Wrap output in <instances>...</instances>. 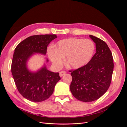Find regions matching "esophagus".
Returning <instances> with one entry per match:
<instances>
[{
    "instance_id": "obj_1",
    "label": "esophagus",
    "mask_w": 127,
    "mask_h": 127,
    "mask_svg": "<svg viewBox=\"0 0 127 127\" xmlns=\"http://www.w3.org/2000/svg\"><path fill=\"white\" fill-rule=\"evenodd\" d=\"M66 73V71H61L60 72V77H62Z\"/></svg>"
}]
</instances>
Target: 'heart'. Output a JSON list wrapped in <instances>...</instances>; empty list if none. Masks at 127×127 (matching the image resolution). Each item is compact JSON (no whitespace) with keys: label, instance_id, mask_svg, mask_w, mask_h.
I'll return each mask as SVG.
<instances>
[{"label":"heart","instance_id":"b5f03b06","mask_svg":"<svg viewBox=\"0 0 127 127\" xmlns=\"http://www.w3.org/2000/svg\"><path fill=\"white\" fill-rule=\"evenodd\" d=\"M95 50L93 42L89 39L69 38L59 41L54 50H49L48 55L53 64L60 67L67 57V64L77 69L86 65L93 57Z\"/></svg>","mask_w":127,"mask_h":127}]
</instances>
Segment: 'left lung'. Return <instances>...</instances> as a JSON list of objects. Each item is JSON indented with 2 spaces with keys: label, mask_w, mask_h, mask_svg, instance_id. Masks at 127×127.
<instances>
[{
  "label": "left lung",
  "mask_w": 127,
  "mask_h": 127,
  "mask_svg": "<svg viewBox=\"0 0 127 127\" xmlns=\"http://www.w3.org/2000/svg\"><path fill=\"white\" fill-rule=\"evenodd\" d=\"M90 37L96 44V52L85 66L69 70L71 93L85 102L96 100L109 89L114 67L112 54L105 42L93 35Z\"/></svg>",
  "instance_id": "1"
}]
</instances>
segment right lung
Masks as SVG:
<instances>
[{
	"instance_id": "add662e5",
	"label": "right lung",
	"mask_w": 127,
	"mask_h": 127,
	"mask_svg": "<svg viewBox=\"0 0 127 127\" xmlns=\"http://www.w3.org/2000/svg\"><path fill=\"white\" fill-rule=\"evenodd\" d=\"M57 37L56 34L31 36L19 43L15 49L11 73L18 92L30 101L40 102L47 99L61 79L59 72L49 71L45 66L36 72L29 71L26 67V61L34 53L45 55L48 44Z\"/></svg>"
}]
</instances>
